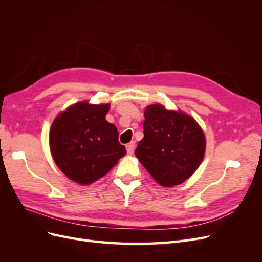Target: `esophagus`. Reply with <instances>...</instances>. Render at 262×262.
Masks as SVG:
<instances>
[{
    "mask_svg": "<svg viewBox=\"0 0 262 262\" xmlns=\"http://www.w3.org/2000/svg\"><path fill=\"white\" fill-rule=\"evenodd\" d=\"M125 147H126V152H128V154L132 155L133 152H134V148H136V142H134V141L130 142L129 144H126Z\"/></svg>",
    "mask_w": 262,
    "mask_h": 262,
    "instance_id": "1",
    "label": "esophagus"
}]
</instances>
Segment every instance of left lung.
Here are the masks:
<instances>
[{
  "mask_svg": "<svg viewBox=\"0 0 262 262\" xmlns=\"http://www.w3.org/2000/svg\"><path fill=\"white\" fill-rule=\"evenodd\" d=\"M144 138L136 156L164 187L182 184L198 169L205 152V137L194 119L182 112L149 105L144 112Z\"/></svg>",
  "mask_w": 262,
  "mask_h": 262,
  "instance_id": "8db88e82",
  "label": "left lung"
}]
</instances>
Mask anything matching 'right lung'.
<instances>
[{
    "mask_svg": "<svg viewBox=\"0 0 262 262\" xmlns=\"http://www.w3.org/2000/svg\"><path fill=\"white\" fill-rule=\"evenodd\" d=\"M109 104L76 102L58 115L49 142L53 160L64 175L81 185L105 176L126 150L116 125L106 120Z\"/></svg>",
    "mask_w": 262,
    "mask_h": 262,
    "instance_id": "obj_1",
    "label": "right lung"
}]
</instances>
